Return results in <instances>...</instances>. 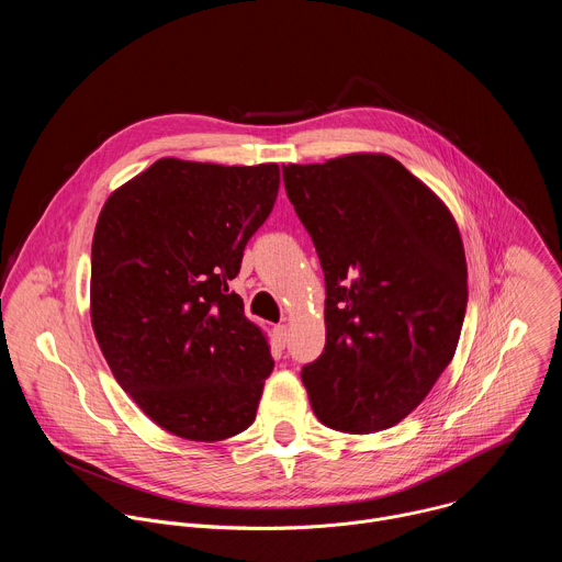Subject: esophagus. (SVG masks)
Instances as JSON below:
<instances>
[{
    "label": "esophagus",
    "mask_w": 562,
    "mask_h": 562,
    "mask_svg": "<svg viewBox=\"0 0 562 562\" xmlns=\"http://www.w3.org/2000/svg\"><path fill=\"white\" fill-rule=\"evenodd\" d=\"M273 336H276L278 345H280V347H284V345H286V338H289V327H286V325H278V327H273Z\"/></svg>",
    "instance_id": "1"
}]
</instances>
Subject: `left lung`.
Instances as JSON below:
<instances>
[{"label": "left lung", "mask_w": 562, "mask_h": 562, "mask_svg": "<svg viewBox=\"0 0 562 562\" xmlns=\"http://www.w3.org/2000/svg\"><path fill=\"white\" fill-rule=\"evenodd\" d=\"M282 178L327 284V345L302 367L313 414L347 434L389 429L458 347L467 262L456 220L382 153L289 165Z\"/></svg>", "instance_id": "1"}]
</instances>
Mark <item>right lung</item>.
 Wrapping results in <instances>:
<instances>
[{"mask_svg": "<svg viewBox=\"0 0 562 562\" xmlns=\"http://www.w3.org/2000/svg\"><path fill=\"white\" fill-rule=\"evenodd\" d=\"M278 189V165L162 157L98 217L95 338L120 386L173 436L215 442L256 420L273 358L228 280Z\"/></svg>", "mask_w": 562, "mask_h": 562, "instance_id": "add662e5", "label": "right lung"}]
</instances>
